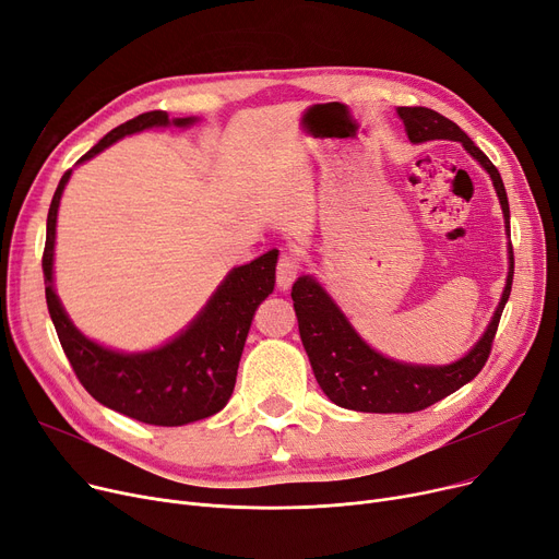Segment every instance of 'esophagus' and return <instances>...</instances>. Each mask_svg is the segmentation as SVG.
Listing matches in <instances>:
<instances>
[{
    "mask_svg": "<svg viewBox=\"0 0 559 559\" xmlns=\"http://www.w3.org/2000/svg\"><path fill=\"white\" fill-rule=\"evenodd\" d=\"M298 273H300L298 257H296L294 252H290V250L282 252V254H280V261H277V286H280L282 290L290 288V284L296 282Z\"/></svg>",
    "mask_w": 559,
    "mask_h": 559,
    "instance_id": "34e87169",
    "label": "esophagus"
}]
</instances>
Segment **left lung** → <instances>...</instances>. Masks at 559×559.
I'll list each match as a JSON object with an SVG mask.
<instances>
[{"label": "left lung", "mask_w": 559, "mask_h": 559, "mask_svg": "<svg viewBox=\"0 0 559 559\" xmlns=\"http://www.w3.org/2000/svg\"><path fill=\"white\" fill-rule=\"evenodd\" d=\"M397 116L403 118L407 136L412 143L425 141H460L466 152L480 164L498 193L504 229L510 236V202L498 168L489 162V156L477 147L464 131L441 114L425 109V106H397ZM510 271L504 284L502 298L496 307L489 328L473 348L457 361L448 366H418L393 361L370 345L353 330L348 318L341 313L334 300L325 294V288L313 277L302 275L294 284L290 298H294L300 338L311 361L313 376L325 391L330 401L343 409L370 412V414H409L430 407L445 395L462 389L471 382L489 359L491 343L500 323L504 302L510 298L514 280V250L510 241Z\"/></svg>", "instance_id": "obj_1"}]
</instances>
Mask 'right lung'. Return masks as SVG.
<instances>
[{
  "label": "right lung",
  "mask_w": 559,
  "mask_h": 559,
  "mask_svg": "<svg viewBox=\"0 0 559 559\" xmlns=\"http://www.w3.org/2000/svg\"><path fill=\"white\" fill-rule=\"evenodd\" d=\"M195 118H168L166 111H147L111 129L79 164L114 145L122 136L152 127H189ZM68 170L51 198L47 214V238L43 252L45 298L57 328L61 348L79 382L104 407L147 425H186L221 412L236 384L238 361L252 325L257 307L273 294L277 250L229 271L216 294L193 318V323L173 341L150 353H118L86 338L68 318L55 290V241L57 214Z\"/></svg>",
  "instance_id": "right-lung-1"
}]
</instances>
